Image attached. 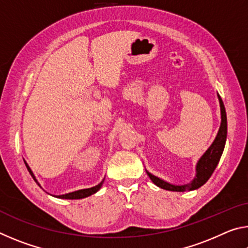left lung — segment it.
<instances>
[{
  "label": "left lung",
  "instance_id": "obj_1",
  "mask_svg": "<svg viewBox=\"0 0 248 248\" xmlns=\"http://www.w3.org/2000/svg\"><path fill=\"white\" fill-rule=\"evenodd\" d=\"M217 98H219L220 109H221V125H220L219 132H217L216 139L213 141V143L210 145V148L205 151L204 154L200 157L198 163H197L195 178L188 184L173 185L156 177V176L152 175L146 170L150 179L152 180L157 187L162 188V189L170 190V191H179V192L190 191V190L198 189L199 187L204 185L208 182V179L211 177V175L213 171H215L217 163L220 161L221 155L223 153L226 136H228V121H226L225 107L219 94H217Z\"/></svg>",
  "mask_w": 248,
  "mask_h": 248
}]
</instances>
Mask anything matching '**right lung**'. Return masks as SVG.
<instances>
[{
    "mask_svg": "<svg viewBox=\"0 0 248 248\" xmlns=\"http://www.w3.org/2000/svg\"><path fill=\"white\" fill-rule=\"evenodd\" d=\"M25 164H26V167H27V170L29 171V174L32 176L33 180H35V182L40 186V184L37 182L35 175H33V173L31 171V167L28 166V164H27L26 162H25ZM103 183H104V180H103L102 183H99L98 185H96V186L92 187V188H87V189H81V190H77V191H73V192H69V194H65V195L53 196V197H57V198H60V199H82V198H86V197H89L91 195L95 194V192H97L100 189V187H102Z\"/></svg>",
    "mask_w": 248,
    "mask_h": 248,
    "instance_id": "1",
    "label": "right lung"
}]
</instances>
